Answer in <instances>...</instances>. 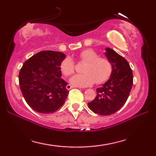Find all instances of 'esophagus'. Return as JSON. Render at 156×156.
I'll use <instances>...</instances> for the list:
<instances>
[{"instance_id":"34e87169","label":"esophagus","mask_w":156,"mask_h":156,"mask_svg":"<svg viewBox=\"0 0 156 156\" xmlns=\"http://www.w3.org/2000/svg\"><path fill=\"white\" fill-rule=\"evenodd\" d=\"M74 86H72V85H71V84H67V87H66V88H67L68 90H69V89H72V88H74Z\"/></svg>"}]
</instances>
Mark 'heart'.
<instances>
[{"label": "heart", "instance_id": "heart-1", "mask_svg": "<svg viewBox=\"0 0 156 156\" xmlns=\"http://www.w3.org/2000/svg\"><path fill=\"white\" fill-rule=\"evenodd\" d=\"M81 62L85 63L83 74H76L70 80V83L77 87H89L93 84H100L107 81L112 75L113 66L106 57L99 55L92 49L83 50L79 55ZM60 70L64 75L69 76L75 72V63L71 57H67L61 62Z\"/></svg>", "mask_w": 156, "mask_h": 156}]
</instances>
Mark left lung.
<instances>
[{"label": "left lung", "instance_id": "left-lung-1", "mask_svg": "<svg viewBox=\"0 0 156 156\" xmlns=\"http://www.w3.org/2000/svg\"><path fill=\"white\" fill-rule=\"evenodd\" d=\"M106 56L111 61L113 71L109 80L96 89L97 97L88 103L95 114L109 116L120 109L127 101L133 86V72L124 57L111 48H106Z\"/></svg>", "mask_w": 156, "mask_h": 156}]
</instances>
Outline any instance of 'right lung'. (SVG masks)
<instances>
[{"mask_svg":"<svg viewBox=\"0 0 156 156\" xmlns=\"http://www.w3.org/2000/svg\"><path fill=\"white\" fill-rule=\"evenodd\" d=\"M62 52L48 50L37 53L23 64L19 84L25 101L35 112L51 114L65 103L68 84L61 78Z\"/></svg>","mask_w":156,"mask_h":156,"instance_id":"1","label":"right lung"}]
</instances>
